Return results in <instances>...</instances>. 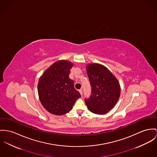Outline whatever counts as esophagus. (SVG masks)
Returning a JSON list of instances; mask_svg holds the SVG:
<instances>
[{"mask_svg":"<svg viewBox=\"0 0 157 157\" xmlns=\"http://www.w3.org/2000/svg\"><path fill=\"white\" fill-rule=\"evenodd\" d=\"M79 93L81 94V95L82 96V89L79 90Z\"/></svg>","mask_w":157,"mask_h":157,"instance_id":"34e87169","label":"esophagus"}]
</instances>
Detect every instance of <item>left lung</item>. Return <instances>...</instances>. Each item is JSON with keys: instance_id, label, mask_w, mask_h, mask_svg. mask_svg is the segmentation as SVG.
Returning <instances> with one entry per match:
<instances>
[{"instance_id": "obj_1", "label": "left lung", "mask_w": 157, "mask_h": 157, "mask_svg": "<svg viewBox=\"0 0 157 157\" xmlns=\"http://www.w3.org/2000/svg\"><path fill=\"white\" fill-rule=\"evenodd\" d=\"M86 72L90 82L91 95L85 99L90 111L104 115L113 108L121 93V86L117 78L107 67L98 63L88 64Z\"/></svg>"}]
</instances>
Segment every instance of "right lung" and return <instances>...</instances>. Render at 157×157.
<instances>
[{"label": "right lung", "instance_id": "add662e5", "mask_svg": "<svg viewBox=\"0 0 157 157\" xmlns=\"http://www.w3.org/2000/svg\"><path fill=\"white\" fill-rule=\"evenodd\" d=\"M73 63L61 60L54 63L39 79L37 91L40 101L49 113L62 115L70 112L81 97L69 77Z\"/></svg>", "mask_w": 157, "mask_h": 157}]
</instances>
